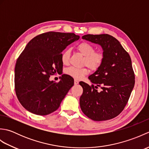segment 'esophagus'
<instances>
[{
	"instance_id": "1",
	"label": "esophagus",
	"mask_w": 149,
	"mask_h": 149,
	"mask_svg": "<svg viewBox=\"0 0 149 149\" xmlns=\"http://www.w3.org/2000/svg\"><path fill=\"white\" fill-rule=\"evenodd\" d=\"M79 83V81L77 80V79H75L74 80V84H77Z\"/></svg>"
}]
</instances>
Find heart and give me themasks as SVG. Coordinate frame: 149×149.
Instances as JSON below:
<instances>
[{
  "mask_svg": "<svg viewBox=\"0 0 149 149\" xmlns=\"http://www.w3.org/2000/svg\"><path fill=\"white\" fill-rule=\"evenodd\" d=\"M76 49L84 56L83 64L86 65L91 70H97L102 65L104 59V54L101 51L95 50V47L91 44L86 42H81L77 45ZM70 53L71 50L68 48L65 49L61 52V59L63 65H68ZM65 73L75 79H81L88 74V70L86 67L75 68L71 66L66 69Z\"/></svg>",
  "mask_w": 149,
  "mask_h": 149,
  "instance_id": "obj_1",
  "label": "heart"
}]
</instances>
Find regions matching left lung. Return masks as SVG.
I'll return each instance as SVG.
<instances>
[{"label": "left lung", "mask_w": 149, "mask_h": 149, "mask_svg": "<svg viewBox=\"0 0 149 149\" xmlns=\"http://www.w3.org/2000/svg\"><path fill=\"white\" fill-rule=\"evenodd\" d=\"M82 38L102 47L104 59L100 67L90 75L92 84L79 83L83 88L81 109L94 121L112 119L124 109L134 86L131 57L115 38L107 34H86ZM98 86L102 89L100 93Z\"/></svg>", "instance_id": "obj_1"}]
</instances>
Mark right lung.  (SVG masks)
Wrapping results in <instances>:
<instances>
[{"mask_svg":"<svg viewBox=\"0 0 149 149\" xmlns=\"http://www.w3.org/2000/svg\"><path fill=\"white\" fill-rule=\"evenodd\" d=\"M79 38L74 33L50 31L27 44L15 68V92L25 109L35 115H47L59 108L74 85V79L63 74L55 83L49 77L63 70L62 51Z\"/></svg>","mask_w":149,"mask_h":149,"instance_id":"add662e5","label":"right lung"}]
</instances>
